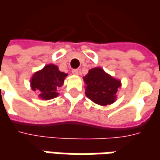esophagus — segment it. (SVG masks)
Instances as JSON below:
<instances>
[{
    "instance_id": "obj_1",
    "label": "esophagus",
    "mask_w": 160,
    "mask_h": 160,
    "mask_svg": "<svg viewBox=\"0 0 160 160\" xmlns=\"http://www.w3.org/2000/svg\"><path fill=\"white\" fill-rule=\"evenodd\" d=\"M72 72L73 75H78V69H73Z\"/></svg>"
}]
</instances>
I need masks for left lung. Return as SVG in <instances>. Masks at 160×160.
<instances>
[{"label": "left lung", "instance_id": "left-lung-1", "mask_svg": "<svg viewBox=\"0 0 160 160\" xmlns=\"http://www.w3.org/2000/svg\"><path fill=\"white\" fill-rule=\"evenodd\" d=\"M85 94L99 105H107L116 101V92L121 88V81L114 78L100 67L90 69L83 78Z\"/></svg>", "mask_w": 160, "mask_h": 160}]
</instances>
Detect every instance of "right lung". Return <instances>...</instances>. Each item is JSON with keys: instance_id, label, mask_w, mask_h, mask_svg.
<instances>
[{"instance_id": "1", "label": "right lung", "mask_w": 160, "mask_h": 160, "mask_svg": "<svg viewBox=\"0 0 160 160\" xmlns=\"http://www.w3.org/2000/svg\"><path fill=\"white\" fill-rule=\"evenodd\" d=\"M67 76V73L59 71L56 65H47L33 74L30 80L31 88L42 99H51L59 95L57 88L63 85Z\"/></svg>"}]
</instances>
